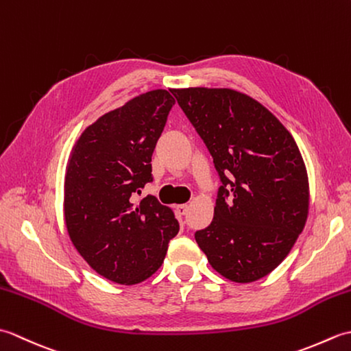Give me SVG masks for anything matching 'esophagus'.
<instances>
[{
    "label": "esophagus",
    "instance_id": "34e87169",
    "mask_svg": "<svg viewBox=\"0 0 351 351\" xmlns=\"http://www.w3.org/2000/svg\"><path fill=\"white\" fill-rule=\"evenodd\" d=\"M175 210H176V213L180 214V215H185V214H187V211H189V205H187V204L176 205V206H175Z\"/></svg>",
    "mask_w": 351,
    "mask_h": 351
}]
</instances>
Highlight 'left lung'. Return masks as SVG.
Masks as SVG:
<instances>
[{
	"label": "left lung",
	"mask_w": 351,
	"mask_h": 351,
	"mask_svg": "<svg viewBox=\"0 0 351 351\" xmlns=\"http://www.w3.org/2000/svg\"><path fill=\"white\" fill-rule=\"evenodd\" d=\"M171 93L223 182L214 219L197 230L196 243L223 278L237 283L264 278L287 258L308 220L309 180L299 146L249 95L226 87Z\"/></svg>",
	"instance_id": "left-lung-1"
}]
</instances>
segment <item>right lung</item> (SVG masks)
<instances>
[{"mask_svg":"<svg viewBox=\"0 0 351 351\" xmlns=\"http://www.w3.org/2000/svg\"><path fill=\"white\" fill-rule=\"evenodd\" d=\"M175 99L156 88L102 114L81 132L64 175V221L86 263L108 280L136 285L158 270L180 230L156 197L134 204L152 181V154Z\"/></svg>","mask_w":351,"mask_h":351,"instance_id":"1","label":"right lung"}]
</instances>
